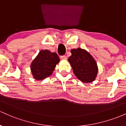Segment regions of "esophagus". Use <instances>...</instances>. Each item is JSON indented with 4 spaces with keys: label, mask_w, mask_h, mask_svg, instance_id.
<instances>
[{
    "label": "esophagus",
    "mask_w": 126,
    "mask_h": 126,
    "mask_svg": "<svg viewBox=\"0 0 126 126\" xmlns=\"http://www.w3.org/2000/svg\"><path fill=\"white\" fill-rule=\"evenodd\" d=\"M61 59H63V60H65V59H67V57L66 56V55H63V56H61Z\"/></svg>",
    "instance_id": "obj_1"
}]
</instances>
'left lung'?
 Here are the masks:
<instances>
[{"label": "left lung", "instance_id": "left-lung-1", "mask_svg": "<svg viewBox=\"0 0 126 126\" xmlns=\"http://www.w3.org/2000/svg\"><path fill=\"white\" fill-rule=\"evenodd\" d=\"M71 53V56L68 61L76 76L84 83L94 81L98 73V67L94 58L85 50L80 48L72 49Z\"/></svg>", "mask_w": 126, "mask_h": 126}]
</instances>
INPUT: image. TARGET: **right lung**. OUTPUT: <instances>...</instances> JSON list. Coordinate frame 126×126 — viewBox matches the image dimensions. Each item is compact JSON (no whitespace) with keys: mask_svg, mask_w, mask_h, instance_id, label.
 <instances>
[{"mask_svg":"<svg viewBox=\"0 0 126 126\" xmlns=\"http://www.w3.org/2000/svg\"><path fill=\"white\" fill-rule=\"evenodd\" d=\"M59 62V58L56 53L47 50L40 51L31 65L33 78L36 80H43L48 77L52 74Z\"/></svg>","mask_w":126,"mask_h":126,"instance_id":"add662e5","label":"right lung"}]
</instances>
